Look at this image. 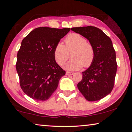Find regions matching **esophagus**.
<instances>
[{"label": "esophagus", "instance_id": "esophagus-1", "mask_svg": "<svg viewBox=\"0 0 132 132\" xmlns=\"http://www.w3.org/2000/svg\"><path fill=\"white\" fill-rule=\"evenodd\" d=\"M66 75L68 76H72L74 75V73H72V72H70V71H67L66 72Z\"/></svg>", "mask_w": 132, "mask_h": 132}]
</instances>
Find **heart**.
I'll list each match as a JSON object with an SVG mask.
<instances>
[{"mask_svg":"<svg viewBox=\"0 0 132 132\" xmlns=\"http://www.w3.org/2000/svg\"><path fill=\"white\" fill-rule=\"evenodd\" d=\"M65 45L59 43L54 48L53 54L56 62L62 65L69 57L71 59L65 64V69L70 71L80 70L84 66L88 67L93 63L95 52L93 45L86 41L85 38L78 34H70L65 39Z\"/></svg>","mask_w":132,"mask_h":132,"instance_id":"1","label":"heart"}]
</instances>
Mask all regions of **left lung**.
I'll return each instance as SVG.
<instances>
[{
	"label": "left lung",
	"instance_id": "1",
	"mask_svg": "<svg viewBox=\"0 0 132 132\" xmlns=\"http://www.w3.org/2000/svg\"><path fill=\"white\" fill-rule=\"evenodd\" d=\"M71 30L87 39L95 52L94 59L89 67L82 72V79L77 88L88 101L100 100L111 93L114 85L117 64L112 42L96 27H78Z\"/></svg>",
	"mask_w": 132,
	"mask_h": 132
}]
</instances>
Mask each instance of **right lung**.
<instances>
[{"label":"right lung","mask_w":132,"mask_h":132,"mask_svg":"<svg viewBox=\"0 0 132 132\" xmlns=\"http://www.w3.org/2000/svg\"><path fill=\"white\" fill-rule=\"evenodd\" d=\"M70 28H36L21 41L17 53L16 70L21 88L37 101H46L57 89L65 71L54 57L55 46Z\"/></svg>","instance_id":"1"}]
</instances>
